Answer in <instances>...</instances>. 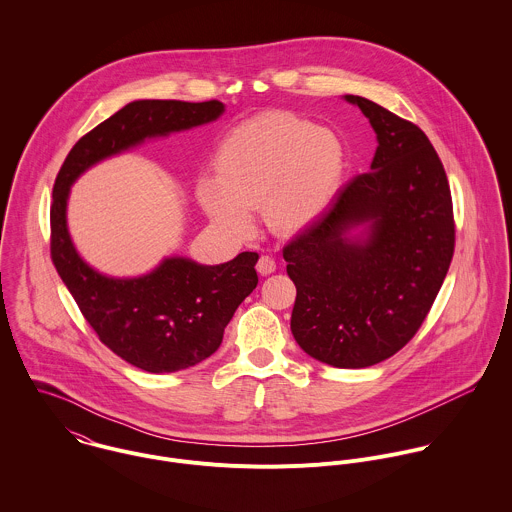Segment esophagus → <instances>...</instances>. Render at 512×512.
Masks as SVG:
<instances>
[{"label":"esophagus","instance_id":"34e87169","mask_svg":"<svg viewBox=\"0 0 512 512\" xmlns=\"http://www.w3.org/2000/svg\"><path fill=\"white\" fill-rule=\"evenodd\" d=\"M256 270L262 274V276H268L276 270V260L272 256H260L258 264H256Z\"/></svg>","mask_w":512,"mask_h":512}]
</instances>
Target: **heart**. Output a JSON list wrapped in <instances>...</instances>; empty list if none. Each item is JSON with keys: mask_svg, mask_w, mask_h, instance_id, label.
<instances>
[{"mask_svg": "<svg viewBox=\"0 0 512 512\" xmlns=\"http://www.w3.org/2000/svg\"><path fill=\"white\" fill-rule=\"evenodd\" d=\"M343 171L345 149L331 130L292 114H264L224 138L217 177H203L197 197L232 234L250 232V207L262 203L268 226L290 234L329 207Z\"/></svg>", "mask_w": 512, "mask_h": 512, "instance_id": "1", "label": "heart"}]
</instances>
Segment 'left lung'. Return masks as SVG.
<instances>
[{"label": "left lung", "instance_id": "1", "mask_svg": "<svg viewBox=\"0 0 512 512\" xmlns=\"http://www.w3.org/2000/svg\"><path fill=\"white\" fill-rule=\"evenodd\" d=\"M376 134L370 171L284 248L295 284L292 333L313 359L365 368L422 327L453 258L449 183L428 136L363 96Z\"/></svg>", "mask_w": 512, "mask_h": 512}]
</instances>
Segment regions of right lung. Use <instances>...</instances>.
<instances>
[{
	"label": "right lung",
	"instance_id": "obj_1",
	"mask_svg": "<svg viewBox=\"0 0 512 512\" xmlns=\"http://www.w3.org/2000/svg\"><path fill=\"white\" fill-rule=\"evenodd\" d=\"M219 100H134L82 136L53 187L51 258L84 319L100 341L146 372H175L209 359L236 307L258 284L256 252L219 266L169 256L138 278H112L88 266L67 226L71 185L92 165L151 138L215 122Z\"/></svg>",
	"mask_w": 512,
	"mask_h": 512
}]
</instances>
